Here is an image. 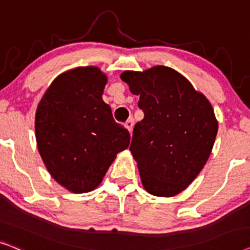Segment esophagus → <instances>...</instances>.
<instances>
[{
	"mask_svg": "<svg viewBox=\"0 0 250 250\" xmlns=\"http://www.w3.org/2000/svg\"><path fill=\"white\" fill-rule=\"evenodd\" d=\"M125 127L128 129L129 132H131L132 127H134V120H132V119H128L127 121H125Z\"/></svg>",
	"mask_w": 250,
	"mask_h": 250,
	"instance_id": "obj_1",
	"label": "esophagus"
}]
</instances>
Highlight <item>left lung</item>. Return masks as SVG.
<instances>
[{"label": "left lung", "mask_w": 250, "mask_h": 250, "mask_svg": "<svg viewBox=\"0 0 250 250\" xmlns=\"http://www.w3.org/2000/svg\"><path fill=\"white\" fill-rule=\"evenodd\" d=\"M144 119L136 123L129 149L143 186L156 197H174L200 174L218 123L212 106L186 78L167 66L121 74Z\"/></svg>", "instance_id": "left-lung-1"}]
</instances>
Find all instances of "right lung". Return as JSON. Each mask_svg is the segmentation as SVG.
<instances>
[{"label":"right lung","instance_id":"obj_1","mask_svg":"<svg viewBox=\"0 0 250 250\" xmlns=\"http://www.w3.org/2000/svg\"><path fill=\"white\" fill-rule=\"evenodd\" d=\"M107 76L98 67H78L58 75L35 114L40 155L56 182L73 193L101 184L130 134L113 119L102 95Z\"/></svg>","mask_w":250,"mask_h":250}]
</instances>
